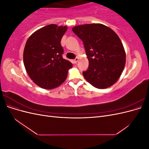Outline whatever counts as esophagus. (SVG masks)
I'll use <instances>...</instances> for the list:
<instances>
[{
  "mask_svg": "<svg viewBox=\"0 0 149 149\" xmlns=\"http://www.w3.org/2000/svg\"><path fill=\"white\" fill-rule=\"evenodd\" d=\"M78 60H79V58L78 57H76L75 59L73 60V62H74V64H76L78 63Z\"/></svg>",
  "mask_w": 149,
  "mask_h": 149,
  "instance_id": "esophagus-1",
  "label": "esophagus"
}]
</instances>
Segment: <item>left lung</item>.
Instances as JSON below:
<instances>
[{"label": "left lung", "instance_id": "1", "mask_svg": "<svg viewBox=\"0 0 149 149\" xmlns=\"http://www.w3.org/2000/svg\"><path fill=\"white\" fill-rule=\"evenodd\" d=\"M73 32L82 40L89 61L84 78L94 87L104 89L114 84L125 63V53L118 35L101 24L76 26Z\"/></svg>", "mask_w": 149, "mask_h": 149}]
</instances>
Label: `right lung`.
I'll use <instances>...</instances> for the list:
<instances>
[{
	"mask_svg": "<svg viewBox=\"0 0 149 149\" xmlns=\"http://www.w3.org/2000/svg\"><path fill=\"white\" fill-rule=\"evenodd\" d=\"M66 26L51 24L38 30L28 38L24 51V63L33 81L40 88L59 86L68 76L72 63L63 58L61 45Z\"/></svg>",
	"mask_w": 149,
	"mask_h": 149,
	"instance_id": "1",
	"label": "right lung"
}]
</instances>
